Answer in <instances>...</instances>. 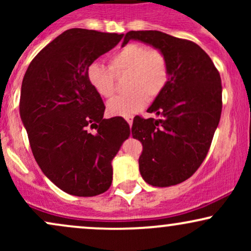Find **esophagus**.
Here are the masks:
<instances>
[{
    "label": "esophagus",
    "mask_w": 251,
    "mask_h": 251,
    "mask_svg": "<svg viewBox=\"0 0 251 251\" xmlns=\"http://www.w3.org/2000/svg\"><path fill=\"white\" fill-rule=\"evenodd\" d=\"M125 120L128 123V125L131 126L132 123H133V116H129V114L128 116H125Z\"/></svg>",
    "instance_id": "obj_1"
}]
</instances>
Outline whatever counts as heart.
I'll list each match as a JSON object with an SVG mask.
<instances>
[{
  "label": "heart",
  "instance_id": "b5f03b06",
  "mask_svg": "<svg viewBox=\"0 0 251 251\" xmlns=\"http://www.w3.org/2000/svg\"><path fill=\"white\" fill-rule=\"evenodd\" d=\"M123 75L127 92L107 103L112 116H128L162 96L171 79L169 57L157 48L131 42L109 55L108 66L94 62L87 68L89 85L106 99L116 93V76Z\"/></svg>",
  "mask_w": 251,
  "mask_h": 251
}]
</instances>
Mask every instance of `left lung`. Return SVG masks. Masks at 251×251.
Returning <instances> with one entry per match:
<instances>
[{
    "label": "left lung",
    "mask_w": 251,
    "mask_h": 251,
    "mask_svg": "<svg viewBox=\"0 0 251 251\" xmlns=\"http://www.w3.org/2000/svg\"><path fill=\"white\" fill-rule=\"evenodd\" d=\"M165 51L171 79L149 113L134 117L132 135L143 144L139 171L150 185L165 188L186 180L208 154L222 113V83L217 68L197 43L158 30H132L124 37Z\"/></svg>",
    "instance_id": "8db88e82"
}]
</instances>
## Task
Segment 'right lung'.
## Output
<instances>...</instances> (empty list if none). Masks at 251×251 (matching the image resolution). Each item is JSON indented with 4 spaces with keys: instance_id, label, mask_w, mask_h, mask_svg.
Segmentation results:
<instances>
[{
    "instance_id": "right-lung-1",
    "label": "right lung",
    "mask_w": 251,
    "mask_h": 251,
    "mask_svg": "<svg viewBox=\"0 0 251 251\" xmlns=\"http://www.w3.org/2000/svg\"><path fill=\"white\" fill-rule=\"evenodd\" d=\"M124 34L73 28L34 57L25 72L20 116L40 169L67 194L93 197L112 184L111 162L131 134L122 117L103 119L87 68Z\"/></svg>"
}]
</instances>
